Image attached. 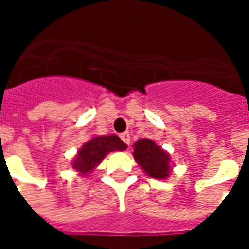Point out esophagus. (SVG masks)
Returning a JSON list of instances; mask_svg holds the SVG:
<instances>
[{"label":"esophagus","mask_w":249,"mask_h":249,"mask_svg":"<svg viewBox=\"0 0 249 249\" xmlns=\"http://www.w3.org/2000/svg\"><path fill=\"white\" fill-rule=\"evenodd\" d=\"M120 138L123 140V142L128 144V146L130 144V134H129L128 132H125V133H123V134H120Z\"/></svg>","instance_id":"esophagus-1"}]
</instances>
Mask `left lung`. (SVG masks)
<instances>
[{"mask_svg":"<svg viewBox=\"0 0 249 249\" xmlns=\"http://www.w3.org/2000/svg\"><path fill=\"white\" fill-rule=\"evenodd\" d=\"M133 146L134 160L148 177L155 179H165L169 177L172 163L169 154L165 150L148 138L138 140Z\"/></svg>","mask_w":249,"mask_h":249,"instance_id":"obj_1","label":"left lung"}]
</instances>
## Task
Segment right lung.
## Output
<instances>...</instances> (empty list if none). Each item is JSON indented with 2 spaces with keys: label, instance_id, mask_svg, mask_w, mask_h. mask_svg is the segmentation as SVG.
I'll list each match as a JSON object with an SVG mask.
<instances>
[{
  "label": "right lung",
  "instance_id": "add662e5",
  "mask_svg": "<svg viewBox=\"0 0 249 249\" xmlns=\"http://www.w3.org/2000/svg\"><path fill=\"white\" fill-rule=\"evenodd\" d=\"M126 144L115 134L97 136L83 144L72 161V168L80 176H88L103 161L108 152L124 151Z\"/></svg>",
  "mask_w": 249,
  "mask_h": 249
}]
</instances>
